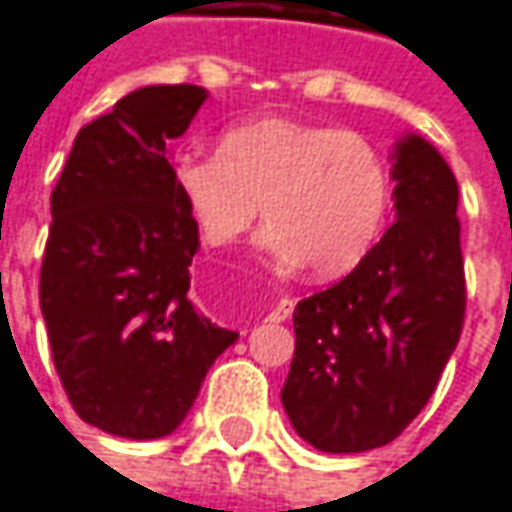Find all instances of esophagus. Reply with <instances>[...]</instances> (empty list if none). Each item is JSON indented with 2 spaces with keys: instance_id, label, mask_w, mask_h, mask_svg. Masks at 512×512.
Wrapping results in <instances>:
<instances>
[{
  "instance_id": "1",
  "label": "esophagus",
  "mask_w": 512,
  "mask_h": 512,
  "mask_svg": "<svg viewBox=\"0 0 512 512\" xmlns=\"http://www.w3.org/2000/svg\"><path fill=\"white\" fill-rule=\"evenodd\" d=\"M292 312H295V300H292V298H280L278 306H275V309L269 312V321H272V323L289 321V318H292Z\"/></svg>"
}]
</instances>
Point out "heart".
Here are the masks:
<instances>
[{
	"label": "heart",
	"instance_id": "b5f03b06",
	"mask_svg": "<svg viewBox=\"0 0 512 512\" xmlns=\"http://www.w3.org/2000/svg\"><path fill=\"white\" fill-rule=\"evenodd\" d=\"M171 177L209 246H232L263 214L266 255L318 278L355 269L389 209V171L364 134L289 117L226 128L217 151L180 154Z\"/></svg>",
	"mask_w": 512,
	"mask_h": 512
}]
</instances>
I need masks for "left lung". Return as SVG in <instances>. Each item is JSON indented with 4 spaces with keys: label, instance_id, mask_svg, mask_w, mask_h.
Masks as SVG:
<instances>
[{
    "label": "left lung",
    "instance_id": "8db88e82",
    "mask_svg": "<svg viewBox=\"0 0 512 512\" xmlns=\"http://www.w3.org/2000/svg\"><path fill=\"white\" fill-rule=\"evenodd\" d=\"M392 160L395 223L292 318L295 358L280 401L300 438L323 453H364L404 433L464 326L456 177L421 137H404Z\"/></svg>",
    "mask_w": 512,
    "mask_h": 512
}]
</instances>
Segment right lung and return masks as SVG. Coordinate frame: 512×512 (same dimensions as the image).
I'll return each mask as SVG.
<instances>
[{
    "instance_id": "add662e5",
    "label": "right lung",
    "mask_w": 512,
    "mask_h": 512,
    "mask_svg": "<svg viewBox=\"0 0 512 512\" xmlns=\"http://www.w3.org/2000/svg\"><path fill=\"white\" fill-rule=\"evenodd\" d=\"M200 85H145L82 125L51 191L39 306L77 415L120 438L180 427L217 355L237 341L189 300L200 234L174 189L168 140Z\"/></svg>"
}]
</instances>
